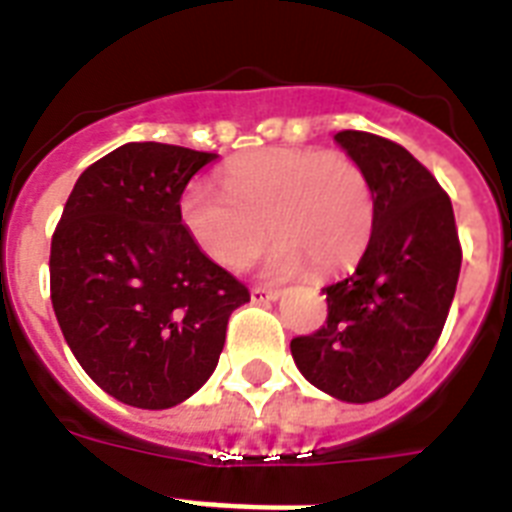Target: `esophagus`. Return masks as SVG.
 Returning a JSON list of instances; mask_svg holds the SVG:
<instances>
[{
	"mask_svg": "<svg viewBox=\"0 0 512 512\" xmlns=\"http://www.w3.org/2000/svg\"><path fill=\"white\" fill-rule=\"evenodd\" d=\"M279 289H268V287H252L249 289V297H252V303H273V300H279Z\"/></svg>",
	"mask_w": 512,
	"mask_h": 512,
	"instance_id": "34e87169",
	"label": "esophagus"
}]
</instances>
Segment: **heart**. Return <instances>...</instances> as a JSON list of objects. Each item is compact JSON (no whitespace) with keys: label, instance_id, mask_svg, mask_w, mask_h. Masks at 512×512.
<instances>
[{"label":"heart","instance_id":"heart-1","mask_svg":"<svg viewBox=\"0 0 512 512\" xmlns=\"http://www.w3.org/2000/svg\"><path fill=\"white\" fill-rule=\"evenodd\" d=\"M223 188L193 180L180 196V217L215 263L239 271L273 249L268 273L292 276L348 268L364 252L374 225L372 183L342 151L263 148L225 164Z\"/></svg>","mask_w":512,"mask_h":512}]
</instances>
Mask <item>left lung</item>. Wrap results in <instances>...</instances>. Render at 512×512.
Returning <instances> with one entry per match:
<instances>
[{"label":"left lung","mask_w":512,"mask_h":512,"mask_svg":"<svg viewBox=\"0 0 512 512\" xmlns=\"http://www.w3.org/2000/svg\"><path fill=\"white\" fill-rule=\"evenodd\" d=\"M335 140L366 172L374 225L358 265L329 284L327 324L292 340L303 377L348 404H369L412 377L452 308L462 247L452 199L404 146L372 132Z\"/></svg>","instance_id":"obj_1"}]
</instances>
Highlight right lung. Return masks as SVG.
I'll return each mask as SVG.
<instances>
[{"label":"right lung","instance_id":"add662e5","mask_svg":"<svg viewBox=\"0 0 512 512\" xmlns=\"http://www.w3.org/2000/svg\"><path fill=\"white\" fill-rule=\"evenodd\" d=\"M217 154L127 143L79 175L50 247L55 319L82 369L122 404L170 409L215 372L249 289L212 263L180 196Z\"/></svg>","mask_w":512,"mask_h":512}]
</instances>
